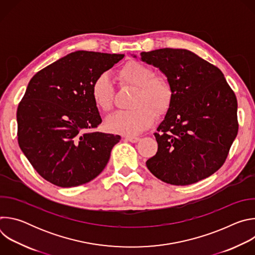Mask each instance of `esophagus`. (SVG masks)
Here are the masks:
<instances>
[{"label": "esophagus", "mask_w": 255, "mask_h": 255, "mask_svg": "<svg viewBox=\"0 0 255 255\" xmlns=\"http://www.w3.org/2000/svg\"><path fill=\"white\" fill-rule=\"evenodd\" d=\"M125 139L127 141H129V142H132V143H136V142H138L140 140L139 137H135V136H126Z\"/></svg>", "instance_id": "34e87169"}]
</instances>
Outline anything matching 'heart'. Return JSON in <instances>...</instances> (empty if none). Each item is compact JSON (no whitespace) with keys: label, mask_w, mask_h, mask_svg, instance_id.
<instances>
[{"label":"heart","mask_w":255,"mask_h":255,"mask_svg":"<svg viewBox=\"0 0 255 255\" xmlns=\"http://www.w3.org/2000/svg\"><path fill=\"white\" fill-rule=\"evenodd\" d=\"M121 83L136 89L127 111H119L108 117L106 128L116 134L137 135L149 128L157 114H165L172 103L173 90L167 79L156 76L155 70L137 60L125 62L119 69ZM91 97L95 106L102 112L112 110L114 86L106 74L98 76L91 87Z\"/></svg>","instance_id":"1"}]
</instances>
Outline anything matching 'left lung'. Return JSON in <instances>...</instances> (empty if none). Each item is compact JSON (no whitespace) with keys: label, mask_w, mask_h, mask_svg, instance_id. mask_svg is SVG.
Returning a JSON list of instances; mask_svg holds the SVG:
<instances>
[{"label":"left lung","mask_w":255,"mask_h":255,"mask_svg":"<svg viewBox=\"0 0 255 255\" xmlns=\"http://www.w3.org/2000/svg\"><path fill=\"white\" fill-rule=\"evenodd\" d=\"M140 56L158 67L173 90L147 168L174 186L212 175L224 164L238 132L237 99L222 71L187 49L161 48Z\"/></svg>","instance_id":"obj_1"}]
</instances>
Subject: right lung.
I'll return each instance as SVG.
<instances>
[{
    "instance_id": "add662e5",
    "label": "right lung",
    "mask_w": 255,
    "mask_h": 255,
    "mask_svg": "<svg viewBox=\"0 0 255 255\" xmlns=\"http://www.w3.org/2000/svg\"><path fill=\"white\" fill-rule=\"evenodd\" d=\"M123 57L79 50L30 80L17 109L18 143L34 169L49 183L61 188L81 186L107 165L121 137L96 131L102 118L91 87Z\"/></svg>"
}]
</instances>
